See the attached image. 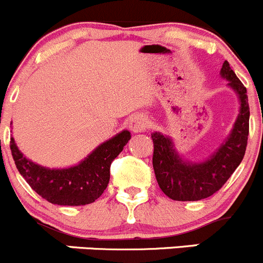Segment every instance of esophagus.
I'll use <instances>...</instances> for the list:
<instances>
[{"label":"esophagus","instance_id":"1","mask_svg":"<svg viewBox=\"0 0 263 263\" xmlns=\"http://www.w3.org/2000/svg\"><path fill=\"white\" fill-rule=\"evenodd\" d=\"M148 125H149V120H148L147 116L143 115V114H137V115L133 116L132 120H130V124H129V126H130V130L133 133L144 132L145 129L148 128Z\"/></svg>","mask_w":263,"mask_h":263}]
</instances>
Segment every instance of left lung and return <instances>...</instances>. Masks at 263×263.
I'll use <instances>...</instances> for the list:
<instances>
[{
    "mask_svg": "<svg viewBox=\"0 0 263 263\" xmlns=\"http://www.w3.org/2000/svg\"><path fill=\"white\" fill-rule=\"evenodd\" d=\"M221 78L239 100V114L222 143L203 161H188L176 151L173 139L160 132L152 133L153 170L161 191L174 201H199L211 197L226 183L240 165L249 133V105L247 89L228 61L220 70Z\"/></svg>",
    "mask_w": 263,
    "mask_h": 263,
    "instance_id": "left-lung-1",
    "label": "left lung"
}]
</instances>
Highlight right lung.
Returning a JSON list of instances; mask_svg holds the SVG:
<instances>
[{
  "mask_svg": "<svg viewBox=\"0 0 263 263\" xmlns=\"http://www.w3.org/2000/svg\"><path fill=\"white\" fill-rule=\"evenodd\" d=\"M130 138L129 130L118 133L79 163L62 168H49L33 162L23 155L12 137L10 148L20 175L42 198L60 206H84L102 196L110 181L111 162Z\"/></svg>",
  "mask_w": 263,
  "mask_h": 263,
  "instance_id": "add662e5",
  "label": "right lung"
}]
</instances>
